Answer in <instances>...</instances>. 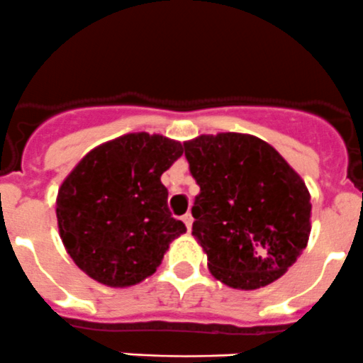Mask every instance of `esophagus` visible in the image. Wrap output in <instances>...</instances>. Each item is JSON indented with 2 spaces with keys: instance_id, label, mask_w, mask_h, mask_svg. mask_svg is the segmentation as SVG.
I'll use <instances>...</instances> for the list:
<instances>
[{
  "instance_id": "obj_1",
  "label": "esophagus",
  "mask_w": 363,
  "mask_h": 363,
  "mask_svg": "<svg viewBox=\"0 0 363 363\" xmlns=\"http://www.w3.org/2000/svg\"><path fill=\"white\" fill-rule=\"evenodd\" d=\"M183 222H185V225H186V229H189L190 231V228H192V220H194V217L190 213H185L183 215V218H182Z\"/></svg>"
}]
</instances>
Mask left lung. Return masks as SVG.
Returning a JSON list of instances; mask_svg holds the SVG:
<instances>
[{"mask_svg": "<svg viewBox=\"0 0 363 363\" xmlns=\"http://www.w3.org/2000/svg\"><path fill=\"white\" fill-rule=\"evenodd\" d=\"M183 148L199 185L192 235L211 275L247 291L282 277L311 235V194L300 174L249 134L199 135Z\"/></svg>", "mask_w": 363, "mask_h": 363, "instance_id": "1", "label": "left lung"}]
</instances>
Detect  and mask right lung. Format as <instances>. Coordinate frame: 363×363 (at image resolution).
Masks as SVG:
<instances>
[{"instance_id":"1","label":"right lung","mask_w":363,"mask_h":363,"mask_svg":"<svg viewBox=\"0 0 363 363\" xmlns=\"http://www.w3.org/2000/svg\"><path fill=\"white\" fill-rule=\"evenodd\" d=\"M182 153V143L164 135L125 134L86 153L65 178L56 197L60 236L86 275L127 288L155 274L186 231L160 182Z\"/></svg>"}]
</instances>
